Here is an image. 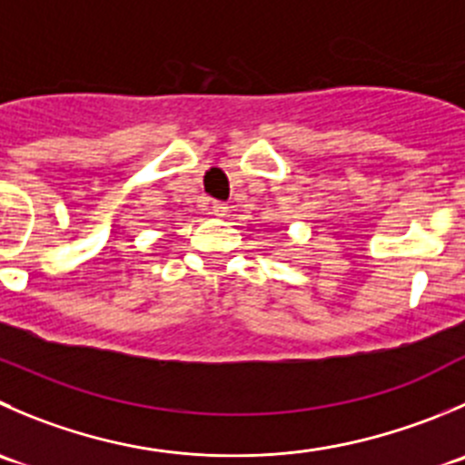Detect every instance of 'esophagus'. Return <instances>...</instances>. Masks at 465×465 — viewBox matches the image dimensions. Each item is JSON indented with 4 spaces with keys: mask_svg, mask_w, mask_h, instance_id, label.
<instances>
[{
    "mask_svg": "<svg viewBox=\"0 0 465 465\" xmlns=\"http://www.w3.org/2000/svg\"><path fill=\"white\" fill-rule=\"evenodd\" d=\"M227 211H229V206L224 204V202H213V204H211V213L218 215V218H224V215H227Z\"/></svg>",
    "mask_w": 465,
    "mask_h": 465,
    "instance_id": "esophagus-1",
    "label": "esophagus"
}]
</instances>
